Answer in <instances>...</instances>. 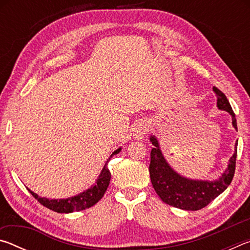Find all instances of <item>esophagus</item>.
<instances>
[{"instance_id":"esophagus-1","label":"esophagus","mask_w":250,"mask_h":250,"mask_svg":"<svg viewBox=\"0 0 250 250\" xmlns=\"http://www.w3.org/2000/svg\"><path fill=\"white\" fill-rule=\"evenodd\" d=\"M147 131H149V125H147L146 122L145 121L138 122V124L135 125L134 130H133L134 138L138 139V140H140V139H142L146 134Z\"/></svg>"}]
</instances>
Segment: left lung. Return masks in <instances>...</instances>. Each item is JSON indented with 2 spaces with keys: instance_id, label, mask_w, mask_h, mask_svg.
I'll list each match as a JSON object with an SVG mask.
<instances>
[{
  "instance_id": "obj_1",
  "label": "left lung",
  "mask_w": 250,
  "mask_h": 250,
  "mask_svg": "<svg viewBox=\"0 0 250 250\" xmlns=\"http://www.w3.org/2000/svg\"><path fill=\"white\" fill-rule=\"evenodd\" d=\"M213 89L217 96V107L230 113L232 125L237 129L235 113L225 94L217 87H214ZM150 140L154 146L150 154L149 172L151 183L156 194L166 204L185 210L202 209L225 191L227 186L231 183L235 174L237 149H235L227 170L223 173L221 179L214 182L193 181L185 179L173 171L172 167L167 163L166 159L163 158L158 140L154 137H151ZM237 145L238 143L236 142V146Z\"/></svg>"
}]
</instances>
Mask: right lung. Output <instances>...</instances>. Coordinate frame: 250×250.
Returning a JSON list of instances; mask_svg holds the SVG:
<instances>
[{
	"mask_svg": "<svg viewBox=\"0 0 250 250\" xmlns=\"http://www.w3.org/2000/svg\"><path fill=\"white\" fill-rule=\"evenodd\" d=\"M120 150L121 149L116 150L110 158H112V155L119 153ZM109 161H107V163L104 164L103 171H101L99 175V179L97 180V184L77 196L66 198V200H48V198L45 197H40L37 194L33 193L31 189H28V191L42 205L54 211H57V213H71V211H78L88 208V207H91L97 202L100 201L105 191H107L110 179H111V173H110L107 167Z\"/></svg>",
	"mask_w": 250,
	"mask_h": 250,
	"instance_id": "obj_1",
	"label": "right lung"
}]
</instances>
